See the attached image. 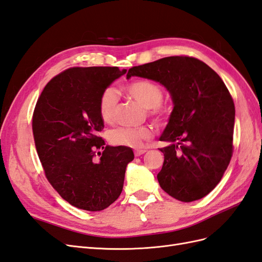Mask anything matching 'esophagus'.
<instances>
[{
  "instance_id": "1",
  "label": "esophagus",
  "mask_w": 262,
  "mask_h": 262,
  "mask_svg": "<svg viewBox=\"0 0 262 262\" xmlns=\"http://www.w3.org/2000/svg\"><path fill=\"white\" fill-rule=\"evenodd\" d=\"M145 152H146L145 149H137L136 152H134V155H136V156H141V155H143Z\"/></svg>"
}]
</instances>
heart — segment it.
Listing matches in <instances>:
<instances>
[{
    "label": "heart",
    "instance_id": "1",
    "mask_svg": "<svg viewBox=\"0 0 262 262\" xmlns=\"http://www.w3.org/2000/svg\"><path fill=\"white\" fill-rule=\"evenodd\" d=\"M124 91L144 109H148L149 114L157 121L163 120L167 116V107L162 105L163 91L157 84L146 80H139L126 85ZM118 101V94L114 89H107L102 92L98 102L99 115L102 121L106 123L114 121ZM150 138H152V130L148 126H140V128L120 126L109 133V141L112 144L134 148L142 146L143 141Z\"/></svg>",
    "mask_w": 262,
    "mask_h": 262
}]
</instances>
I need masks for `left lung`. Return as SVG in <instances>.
I'll use <instances>...</instances> for the list:
<instances>
[{
	"mask_svg": "<svg viewBox=\"0 0 262 262\" xmlns=\"http://www.w3.org/2000/svg\"><path fill=\"white\" fill-rule=\"evenodd\" d=\"M163 85L172 112L160 137L167 146L157 173L161 188L182 202L202 199L216 187L233 154L235 107L222 78L204 62L167 57L129 70Z\"/></svg>",
	"mask_w": 262,
	"mask_h": 262,
	"instance_id": "1",
	"label": "left lung"
}]
</instances>
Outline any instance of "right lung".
Returning <instances> with one entry per match:
<instances>
[{"label": "right lung", "instance_id": "1", "mask_svg": "<svg viewBox=\"0 0 262 262\" xmlns=\"http://www.w3.org/2000/svg\"><path fill=\"white\" fill-rule=\"evenodd\" d=\"M125 72L117 67L69 69L46 85L37 101L33 133L46 177L78 209L101 211L114 203L134 158L131 147L105 145L98 137L104 129L100 95Z\"/></svg>", "mask_w": 262, "mask_h": 262}]
</instances>
